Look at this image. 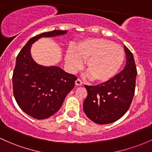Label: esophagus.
I'll list each match as a JSON object with an SVG mask.
<instances>
[{
	"instance_id": "34e87169",
	"label": "esophagus",
	"mask_w": 152,
	"mask_h": 152,
	"mask_svg": "<svg viewBox=\"0 0 152 152\" xmlns=\"http://www.w3.org/2000/svg\"><path fill=\"white\" fill-rule=\"evenodd\" d=\"M75 84H76V86H81V84H83V82H82V81H81V79H76V81H75Z\"/></svg>"
}]
</instances>
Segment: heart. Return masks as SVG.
<instances>
[{"instance_id": "b5f03b06", "label": "heart", "mask_w": 152, "mask_h": 152, "mask_svg": "<svg viewBox=\"0 0 152 152\" xmlns=\"http://www.w3.org/2000/svg\"><path fill=\"white\" fill-rule=\"evenodd\" d=\"M85 67L92 80L105 82L112 79L124 60V52L119 45L104 38H89L79 41L65 55V63L71 72Z\"/></svg>"}]
</instances>
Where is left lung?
Segmentation results:
<instances>
[{"label": "left lung", "mask_w": 152, "mask_h": 152, "mask_svg": "<svg viewBox=\"0 0 152 152\" xmlns=\"http://www.w3.org/2000/svg\"><path fill=\"white\" fill-rule=\"evenodd\" d=\"M124 48L126 65L120 73L97 86L84 85L88 95L83 104L84 111L97 124L116 122L125 114L132 101L137 69L132 52Z\"/></svg>", "instance_id": "left-lung-1"}]
</instances>
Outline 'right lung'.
I'll list each match as a JSON object with an SVG mask.
<instances>
[{"label":"right lung","instance_id":"1","mask_svg":"<svg viewBox=\"0 0 152 152\" xmlns=\"http://www.w3.org/2000/svg\"><path fill=\"white\" fill-rule=\"evenodd\" d=\"M66 33L67 30H55L34 36L17 57L12 76L13 93L20 108L35 119H44L55 114L74 87L77 77L57 66L38 65L30 55V47L40 38Z\"/></svg>","mask_w":152,"mask_h":152}]
</instances>
